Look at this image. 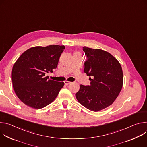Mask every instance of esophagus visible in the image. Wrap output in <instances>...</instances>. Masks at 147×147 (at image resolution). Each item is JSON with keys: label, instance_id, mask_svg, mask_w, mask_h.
Wrapping results in <instances>:
<instances>
[{"label": "esophagus", "instance_id": "obj_1", "mask_svg": "<svg viewBox=\"0 0 147 147\" xmlns=\"http://www.w3.org/2000/svg\"><path fill=\"white\" fill-rule=\"evenodd\" d=\"M65 85H66V86H67V85H69V84H70L71 82H70V81H65Z\"/></svg>", "mask_w": 147, "mask_h": 147}]
</instances>
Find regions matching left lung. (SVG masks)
I'll use <instances>...</instances> for the list:
<instances>
[{
	"label": "left lung",
	"mask_w": 147,
	"mask_h": 147,
	"mask_svg": "<svg viewBox=\"0 0 147 147\" xmlns=\"http://www.w3.org/2000/svg\"><path fill=\"white\" fill-rule=\"evenodd\" d=\"M84 73L90 85H81L76 94L77 100L88 109L97 112L107 108L118 96L123 86V71L119 62L111 53L84 47Z\"/></svg>",
	"instance_id": "left-lung-1"
}]
</instances>
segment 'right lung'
<instances>
[{
	"label": "right lung",
	"instance_id": "right-lung-1",
	"mask_svg": "<svg viewBox=\"0 0 147 147\" xmlns=\"http://www.w3.org/2000/svg\"><path fill=\"white\" fill-rule=\"evenodd\" d=\"M63 45L31 48L21 55L14 65L11 79L14 91L26 105L42 108L57 97L63 82L49 79L45 74L56 69Z\"/></svg>",
	"mask_w": 147,
	"mask_h": 147
}]
</instances>
